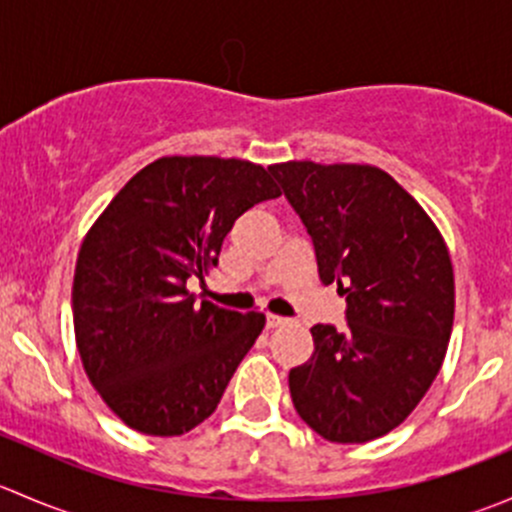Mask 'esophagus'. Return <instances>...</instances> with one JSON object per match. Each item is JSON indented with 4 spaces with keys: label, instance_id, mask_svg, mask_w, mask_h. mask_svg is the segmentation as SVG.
I'll use <instances>...</instances> for the list:
<instances>
[{
    "label": "esophagus",
    "instance_id": "obj_1",
    "mask_svg": "<svg viewBox=\"0 0 512 512\" xmlns=\"http://www.w3.org/2000/svg\"><path fill=\"white\" fill-rule=\"evenodd\" d=\"M285 322L287 319L280 317V314H267V329H277V327H282Z\"/></svg>",
    "mask_w": 512,
    "mask_h": 512
}]
</instances>
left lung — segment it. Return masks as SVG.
Wrapping results in <instances>:
<instances>
[{"label":"left lung","mask_w":512,"mask_h":512,"mask_svg":"<svg viewBox=\"0 0 512 512\" xmlns=\"http://www.w3.org/2000/svg\"><path fill=\"white\" fill-rule=\"evenodd\" d=\"M270 173L312 237L319 280L347 297V327L314 324L312 359L289 371L292 404L327 441H374L441 371L456 309L448 247L374 165L289 160Z\"/></svg>","instance_id":"8db88e82"}]
</instances>
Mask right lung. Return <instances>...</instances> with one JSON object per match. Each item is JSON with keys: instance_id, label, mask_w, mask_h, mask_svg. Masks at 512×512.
I'll use <instances>...</instances> for the list:
<instances>
[{"instance_id": "right-lung-1", "label": "right lung", "mask_w": 512, "mask_h": 512, "mask_svg": "<svg viewBox=\"0 0 512 512\" xmlns=\"http://www.w3.org/2000/svg\"><path fill=\"white\" fill-rule=\"evenodd\" d=\"M280 198L240 158L165 156L138 170L81 242L74 332L86 376L128 428L180 436L218 409L265 314L198 302L190 277L218 265L235 220Z\"/></svg>"}]
</instances>
